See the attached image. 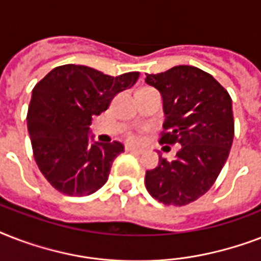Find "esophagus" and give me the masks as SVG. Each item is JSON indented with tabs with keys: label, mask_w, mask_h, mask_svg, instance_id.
I'll use <instances>...</instances> for the list:
<instances>
[{
	"label": "esophagus",
	"mask_w": 261,
	"mask_h": 261,
	"mask_svg": "<svg viewBox=\"0 0 261 261\" xmlns=\"http://www.w3.org/2000/svg\"><path fill=\"white\" fill-rule=\"evenodd\" d=\"M127 153H134V154H142L143 149H139V147H133V146H127L126 147Z\"/></svg>",
	"instance_id": "1"
}]
</instances>
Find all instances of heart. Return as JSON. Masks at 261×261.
<instances>
[{
	"label": "heart",
	"mask_w": 261,
	"mask_h": 261,
	"mask_svg": "<svg viewBox=\"0 0 261 261\" xmlns=\"http://www.w3.org/2000/svg\"><path fill=\"white\" fill-rule=\"evenodd\" d=\"M134 139H135V138H134V137H131V141H134Z\"/></svg>",
	"instance_id": "b5f03b06"
}]
</instances>
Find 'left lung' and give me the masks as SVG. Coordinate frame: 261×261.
<instances>
[{
  "label": "left lung",
  "instance_id": "obj_1",
  "mask_svg": "<svg viewBox=\"0 0 261 261\" xmlns=\"http://www.w3.org/2000/svg\"><path fill=\"white\" fill-rule=\"evenodd\" d=\"M145 83L163 97L160 142L180 145L172 161L160 155L145 184L159 202L184 206L210 190L226 163L234 137L231 98L213 75L187 65L146 74Z\"/></svg>",
  "mask_w": 261,
  "mask_h": 261
}]
</instances>
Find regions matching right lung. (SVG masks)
<instances>
[{
    "mask_svg": "<svg viewBox=\"0 0 261 261\" xmlns=\"http://www.w3.org/2000/svg\"><path fill=\"white\" fill-rule=\"evenodd\" d=\"M138 77V71L112 77L70 63L53 69L35 85L27 126L35 161L55 190L87 196L106 184L124 146L118 141L94 142L93 135L89 137L92 118Z\"/></svg>",
    "mask_w": 261,
    "mask_h": 261,
    "instance_id": "1",
    "label": "right lung"
}]
</instances>
